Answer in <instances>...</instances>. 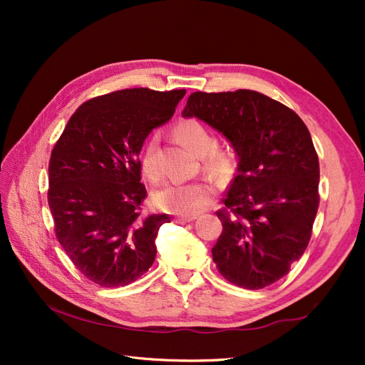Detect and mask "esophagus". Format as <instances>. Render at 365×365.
<instances>
[{"label":"esophagus","instance_id":"34e87169","mask_svg":"<svg viewBox=\"0 0 365 365\" xmlns=\"http://www.w3.org/2000/svg\"><path fill=\"white\" fill-rule=\"evenodd\" d=\"M196 219V216H178L175 219V222H178V224H189V222H192V220H195Z\"/></svg>","mask_w":365,"mask_h":365}]
</instances>
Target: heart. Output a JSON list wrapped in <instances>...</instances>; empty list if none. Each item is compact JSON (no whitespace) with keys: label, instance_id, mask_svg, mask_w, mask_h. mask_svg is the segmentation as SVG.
<instances>
[{"label":"heart","instance_id":"obj_1","mask_svg":"<svg viewBox=\"0 0 365 365\" xmlns=\"http://www.w3.org/2000/svg\"><path fill=\"white\" fill-rule=\"evenodd\" d=\"M175 134L197 157H204V169L213 175H222L231 170L235 157L228 149L215 148L216 140L210 129L196 118L180 120L175 126ZM141 169L152 182L161 180V164L158 158V135L149 137L141 153ZM213 187L202 181L169 182L153 193L152 201L164 212L195 216L202 212L213 200Z\"/></svg>","mask_w":365,"mask_h":365}]
</instances>
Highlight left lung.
Wrapping results in <instances>:
<instances>
[{
    "label": "left lung",
    "mask_w": 365,
    "mask_h": 365,
    "mask_svg": "<svg viewBox=\"0 0 365 365\" xmlns=\"http://www.w3.org/2000/svg\"><path fill=\"white\" fill-rule=\"evenodd\" d=\"M182 117H196L233 146L237 175L216 213L217 271L262 289L303 256L318 210L319 164L311 134L292 109L251 90L192 93Z\"/></svg>",
    "instance_id": "1"
}]
</instances>
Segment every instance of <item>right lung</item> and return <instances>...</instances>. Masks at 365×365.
Instances as JSON below:
<instances>
[{"mask_svg":"<svg viewBox=\"0 0 365 365\" xmlns=\"http://www.w3.org/2000/svg\"><path fill=\"white\" fill-rule=\"evenodd\" d=\"M184 96L132 88L94 97L76 109L53 148L48 205L56 237L74 267L103 288L135 282L155 260L158 230L170 216H141L138 155Z\"/></svg>","mask_w":365,"mask_h":365,"instance_id":"obj_1","label":"right lung"}]
</instances>
